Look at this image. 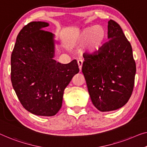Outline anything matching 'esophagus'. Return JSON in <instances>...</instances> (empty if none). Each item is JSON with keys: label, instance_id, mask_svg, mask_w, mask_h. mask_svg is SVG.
Masks as SVG:
<instances>
[{"label": "esophagus", "instance_id": "34e87169", "mask_svg": "<svg viewBox=\"0 0 147 147\" xmlns=\"http://www.w3.org/2000/svg\"><path fill=\"white\" fill-rule=\"evenodd\" d=\"M78 63V67H79V70L80 71H82V60H78L77 61Z\"/></svg>", "mask_w": 147, "mask_h": 147}]
</instances>
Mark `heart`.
Masks as SVG:
<instances>
[{"label": "heart", "instance_id": "heart-1", "mask_svg": "<svg viewBox=\"0 0 147 147\" xmlns=\"http://www.w3.org/2000/svg\"><path fill=\"white\" fill-rule=\"evenodd\" d=\"M106 38V32L101 26H92L83 29L74 40V45L82 46L87 43V51H97L101 47Z\"/></svg>", "mask_w": 147, "mask_h": 147}]
</instances>
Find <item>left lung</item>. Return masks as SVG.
<instances>
[{"instance_id":"8db88e82","label":"left lung","mask_w":147,"mask_h":147,"mask_svg":"<svg viewBox=\"0 0 147 147\" xmlns=\"http://www.w3.org/2000/svg\"><path fill=\"white\" fill-rule=\"evenodd\" d=\"M108 38L94 54H83L82 71L92 102L100 111L116 110L128 102L136 73L131 43L112 20L108 22Z\"/></svg>"}]
</instances>
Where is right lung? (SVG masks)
Returning <instances> with one entry per match:
<instances>
[{
	"instance_id": "right-lung-1",
	"label": "right lung",
	"mask_w": 147,
	"mask_h": 147,
	"mask_svg": "<svg viewBox=\"0 0 147 147\" xmlns=\"http://www.w3.org/2000/svg\"><path fill=\"white\" fill-rule=\"evenodd\" d=\"M32 22L20 30L11 55V81L21 104L33 114L53 116L59 111L63 92L79 72L76 60L61 64L53 59L54 35Z\"/></svg>"
}]
</instances>
